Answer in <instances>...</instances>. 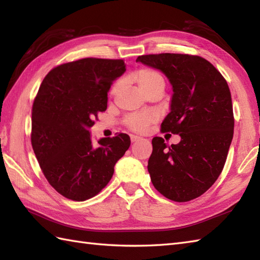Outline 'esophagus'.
<instances>
[{"mask_svg":"<svg viewBox=\"0 0 260 260\" xmlns=\"http://www.w3.org/2000/svg\"><path fill=\"white\" fill-rule=\"evenodd\" d=\"M140 140H142V137H141V136H137V135H131V141H132V142H137V141H140Z\"/></svg>","mask_w":260,"mask_h":260,"instance_id":"34e87169","label":"esophagus"}]
</instances>
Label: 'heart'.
Listing matches in <instances>:
<instances>
[{
    "mask_svg": "<svg viewBox=\"0 0 260 260\" xmlns=\"http://www.w3.org/2000/svg\"><path fill=\"white\" fill-rule=\"evenodd\" d=\"M134 79L142 92H146L148 90L154 89V88H162L163 89L165 84L163 76L159 74L158 71L150 68H142L140 70H137L134 74ZM120 87L121 81H117L113 86L110 93H112V95L117 93ZM154 120H155V116L153 114H132L129 116H127L124 123L131 131L143 133V132H145L147 129L148 125Z\"/></svg>",
    "mask_w": 260,
    "mask_h": 260,
    "instance_id": "1",
    "label": "heart"
}]
</instances>
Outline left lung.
I'll use <instances>...</instances> for the list:
<instances>
[{
	"label": "left lung",
	"mask_w": 260,
	"mask_h": 260,
	"mask_svg": "<svg viewBox=\"0 0 260 260\" xmlns=\"http://www.w3.org/2000/svg\"><path fill=\"white\" fill-rule=\"evenodd\" d=\"M136 61L168 77L173 95L161 127L181 137L171 146L162 137L152 140L147 165L152 183L170 200H193L217 181L233 141L235 119L227 81L199 56L146 54Z\"/></svg>",
	"instance_id": "left-lung-1"
}]
</instances>
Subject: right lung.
<instances>
[{"label":"right lung","instance_id":"1","mask_svg":"<svg viewBox=\"0 0 260 260\" xmlns=\"http://www.w3.org/2000/svg\"><path fill=\"white\" fill-rule=\"evenodd\" d=\"M126 71L124 60L85 58L49 73L32 106L31 144L46 179L74 201L98 194L131 145L127 134L93 145L89 128L107 108L113 81Z\"/></svg>","mask_w":260,"mask_h":260}]
</instances>
